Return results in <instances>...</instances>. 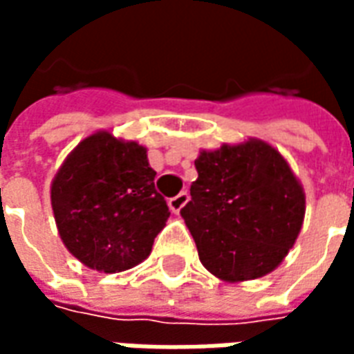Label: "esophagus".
<instances>
[{
    "label": "esophagus",
    "instance_id": "1",
    "mask_svg": "<svg viewBox=\"0 0 354 354\" xmlns=\"http://www.w3.org/2000/svg\"><path fill=\"white\" fill-rule=\"evenodd\" d=\"M187 201H189V195H187V192L178 193L176 197H172V199L169 201L170 210H172L174 214H180V210L185 207V203H187Z\"/></svg>",
    "mask_w": 354,
    "mask_h": 354
}]
</instances>
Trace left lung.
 I'll use <instances>...</instances> for the list:
<instances>
[{"label": "left lung", "mask_w": 354, "mask_h": 354, "mask_svg": "<svg viewBox=\"0 0 354 354\" xmlns=\"http://www.w3.org/2000/svg\"><path fill=\"white\" fill-rule=\"evenodd\" d=\"M199 178L180 214L199 260L225 282L260 279L279 267L296 243L305 193L286 159L263 140L203 149Z\"/></svg>", "instance_id": "left-lung-1"}]
</instances>
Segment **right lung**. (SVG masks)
<instances>
[{
  "label": "right lung",
  "instance_id": "obj_1",
  "mask_svg": "<svg viewBox=\"0 0 354 354\" xmlns=\"http://www.w3.org/2000/svg\"><path fill=\"white\" fill-rule=\"evenodd\" d=\"M50 205L66 248L100 273L146 260L170 216L146 147L108 131L81 140L66 157L50 184Z\"/></svg>",
  "mask_w": 354,
  "mask_h": 354
}]
</instances>
